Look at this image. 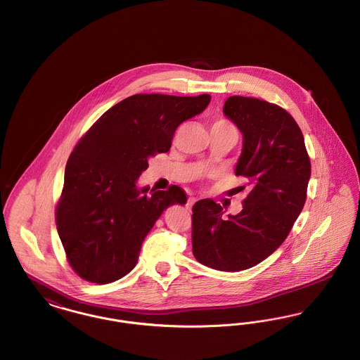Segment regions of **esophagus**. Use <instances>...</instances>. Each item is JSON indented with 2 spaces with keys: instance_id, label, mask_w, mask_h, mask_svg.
I'll return each instance as SVG.
<instances>
[{
  "instance_id": "obj_1",
  "label": "esophagus",
  "mask_w": 360,
  "mask_h": 360,
  "mask_svg": "<svg viewBox=\"0 0 360 360\" xmlns=\"http://www.w3.org/2000/svg\"><path fill=\"white\" fill-rule=\"evenodd\" d=\"M195 204V198H188V204H186V209L188 210H190L191 207H193V205Z\"/></svg>"
}]
</instances>
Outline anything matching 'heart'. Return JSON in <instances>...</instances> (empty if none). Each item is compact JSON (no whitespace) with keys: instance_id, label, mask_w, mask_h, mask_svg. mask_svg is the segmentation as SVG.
<instances>
[{"instance_id":"obj_1","label":"heart","mask_w":360,"mask_h":360,"mask_svg":"<svg viewBox=\"0 0 360 360\" xmlns=\"http://www.w3.org/2000/svg\"><path fill=\"white\" fill-rule=\"evenodd\" d=\"M216 125H229V124H228V122H226V121L219 120V121H216V122H214V124H213V125H212V127H216Z\"/></svg>"}]
</instances>
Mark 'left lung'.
I'll list each match as a JSON object with an SVG mask.
<instances>
[{"label": "left lung", "instance_id": "left-lung-1", "mask_svg": "<svg viewBox=\"0 0 360 360\" xmlns=\"http://www.w3.org/2000/svg\"><path fill=\"white\" fill-rule=\"evenodd\" d=\"M223 112L243 135L235 174L247 179L248 195L241 212L228 217L210 198L195 202L191 244L204 266L241 271L270 257L288 238L307 201L310 160L304 135L285 109L233 96Z\"/></svg>", "mask_w": 360, "mask_h": 360}]
</instances>
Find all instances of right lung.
Listing matches in <instances>:
<instances>
[{
  "label": "right lung",
  "instance_id": "obj_1",
  "mask_svg": "<svg viewBox=\"0 0 360 360\" xmlns=\"http://www.w3.org/2000/svg\"><path fill=\"white\" fill-rule=\"evenodd\" d=\"M209 94H135L96 121L70 155L56 228L72 270L105 285L131 273L141 244L172 205H185L179 186H139L148 159L167 153L175 129L202 113Z\"/></svg>",
  "mask_w": 360,
  "mask_h": 360
}]
</instances>
